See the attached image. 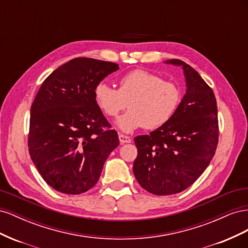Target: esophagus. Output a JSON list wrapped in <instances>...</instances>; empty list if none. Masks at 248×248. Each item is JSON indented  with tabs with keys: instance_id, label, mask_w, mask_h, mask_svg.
Masks as SVG:
<instances>
[{
	"instance_id": "34e87169",
	"label": "esophagus",
	"mask_w": 248,
	"mask_h": 248,
	"mask_svg": "<svg viewBox=\"0 0 248 248\" xmlns=\"http://www.w3.org/2000/svg\"><path fill=\"white\" fill-rule=\"evenodd\" d=\"M119 140L121 144H126V142H130L131 139L127 136H124L122 133H119Z\"/></svg>"
}]
</instances>
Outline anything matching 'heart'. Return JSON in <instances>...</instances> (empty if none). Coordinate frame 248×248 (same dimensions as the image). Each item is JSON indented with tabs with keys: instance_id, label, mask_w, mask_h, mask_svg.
I'll list each match as a JSON object with an SVG mask.
<instances>
[{
	"instance_id": "1",
	"label": "heart",
	"mask_w": 248,
	"mask_h": 248,
	"mask_svg": "<svg viewBox=\"0 0 248 248\" xmlns=\"http://www.w3.org/2000/svg\"><path fill=\"white\" fill-rule=\"evenodd\" d=\"M118 90L98 82L94 98L104 115L117 117L128 102L129 110L118 120L119 128L131 132L140 127L155 129L174 117L181 101V91L171 81L146 69H134L118 79Z\"/></svg>"
}]
</instances>
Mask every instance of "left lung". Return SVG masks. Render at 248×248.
I'll use <instances>...</instances> for the list:
<instances>
[{"instance_id": "left-lung-1", "label": "left lung", "mask_w": 248, "mask_h": 248, "mask_svg": "<svg viewBox=\"0 0 248 248\" xmlns=\"http://www.w3.org/2000/svg\"><path fill=\"white\" fill-rule=\"evenodd\" d=\"M166 63L182 66L186 94L166 125L134 138L133 174L142 188L156 196L181 192L196 182L212 160L219 136L212 89L181 60Z\"/></svg>"}]
</instances>
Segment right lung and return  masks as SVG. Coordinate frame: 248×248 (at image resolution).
Listing matches in <instances>:
<instances>
[{"instance_id": "obj_1", "label": "right lung", "mask_w": 248, "mask_h": 248, "mask_svg": "<svg viewBox=\"0 0 248 248\" xmlns=\"http://www.w3.org/2000/svg\"><path fill=\"white\" fill-rule=\"evenodd\" d=\"M119 65L77 58L46 78L31 107L28 146L31 159L52 188L86 192L97 183L103 164L119 145L97 106L94 89Z\"/></svg>"}]
</instances>
